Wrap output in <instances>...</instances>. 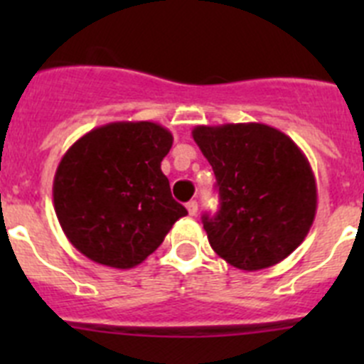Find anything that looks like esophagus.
<instances>
[{"mask_svg":"<svg viewBox=\"0 0 364 364\" xmlns=\"http://www.w3.org/2000/svg\"><path fill=\"white\" fill-rule=\"evenodd\" d=\"M186 208H188V213L191 215V217H195V215H197V211H198V204L195 200H189L188 204H186Z\"/></svg>","mask_w":364,"mask_h":364,"instance_id":"34e87169","label":"esophagus"}]
</instances>
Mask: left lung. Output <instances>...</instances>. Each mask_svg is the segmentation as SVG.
<instances>
[{"instance_id":"obj_1","label":"left lung","mask_w":364,"mask_h":364,"mask_svg":"<svg viewBox=\"0 0 364 364\" xmlns=\"http://www.w3.org/2000/svg\"><path fill=\"white\" fill-rule=\"evenodd\" d=\"M191 134L220 195L218 213L202 217L213 252L244 272L275 266L295 252L317 211L314 171L297 144L255 122L197 125Z\"/></svg>"}]
</instances>
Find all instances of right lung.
<instances>
[{
    "instance_id": "right-lung-1",
    "label": "right lung",
    "mask_w": 364,
    "mask_h": 364,
    "mask_svg": "<svg viewBox=\"0 0 364 364\" xmlns=\"http://www.w3.org/2000/svg\"><path fill=\"white\" fill-rule=\"evenodd\" d=\"M171 146L173 134L160 124L111 122L67 149L54 175V211L80 253L131 269L188 215L160 169Z\"/></svg>"
}]
</instances>
